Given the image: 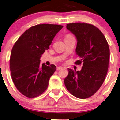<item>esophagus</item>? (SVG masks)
Returning a JSON list of instances; mask_svg holds the SVG:
<instances>
[{"instance_id":"1","label":"esophagus","mask_w":120,"mask_h":120,"mask_svg":"<svg viewBox=\"0 0 120 120\" xmlns=\"http://www.w3.org/2000/svg\"><path fill=\"white\" fill-rule=\"evenodd\" d=\"M62 69H63V67H57V70H62Z\"/></svg>"}]
</instances>
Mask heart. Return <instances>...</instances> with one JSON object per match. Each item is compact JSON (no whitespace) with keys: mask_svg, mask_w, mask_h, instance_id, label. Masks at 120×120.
<instances>
[{"mask_svg":"<svg viewBox=\"0 0 120 120\" xmlns=\"http://www.w3.org/2000/svg\"><path fill=\"white\" fill-rule=\"evenodd\" d=\"M72 37V35H70V34H67V35L65 36V37Z\"/></svg>","mask_w":120,"mask_h":120,"instance_id":"heart-1","label":"heart"}]
</instances>
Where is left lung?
Returning <instances> with one entry per match:
<instances>
[{
  "mask_svg": "<svg viewBox=\"0 0 120 120\" xmlns=\"http://www.w3.org/2000/svg\"><path fill=\"white\" fill-rule=\"evenodd\" d=\"M67 28L77 39L76 54L80 60L76 64L83 66L80 71L68 69L65 86L74 96L86 99L99 89L107 74L110 57L108 43L98 28L86 23H72Z\"/></svg>",
  "mask_w": 120,
  "mask_h": 120,
  "instance_id": "obj_1",
  "label": "left lung"
}]
</instances>
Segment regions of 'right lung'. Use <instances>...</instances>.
I'll return each instance as SVG.
<instances>
[{
	"label": "right lung",
	"instance_id": "right-lung-1",
	"mask_svg": "<svg viewBox=\"0 0 120 120\" xmlns=\"http://www.w3.org/2000/svg\"><path fill=\"white\" fill-rule=\"evenodd\" d=\"M63 27L38 24L27 29L15 43L10 58L11 78L17 89L27 97H37L47 89L56 67L40 65V58Z\"/></svg>",
	"mask_w": 120,
	"mask_h": 120
}]
</instances>
